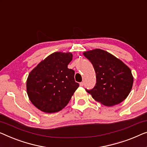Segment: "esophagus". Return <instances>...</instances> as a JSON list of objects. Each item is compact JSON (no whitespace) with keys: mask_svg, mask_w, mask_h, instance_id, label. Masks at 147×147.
I'll list each match as a JSON object with an SVG mask.
<instances>
[{"mask_svg":"<svg viewBox=\"0 0 147 147\" xmlns=\"http://www.w3.org/2000/svg\"><path fill=\"white\" fill-rule=\"evenodd\" d=\"M80 86H84V82H81L80 84Z\"/></svg>","mask_w":147,"mask_h":147,"instance_id":"1","label":"esophagus"}]
</instances>
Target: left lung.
I'll use <instances>...</instances> for the list:
<instances>
[{"instance_id":"1","label":"left lung","mask_w":147,"mask_h":147,"mask_svg":"<svg viewBox=\"0 0 147 147\" xmlns=\"http://www.w3.org/2000/svg\"><path fill=\"white\" fill-rule=\"evenodd\" d=\"M92 63L96 84L87 92L105 106L117 105L127 98L133 84L131 70L119 59L101 49L84 52Z\"/></svg>"}]
</instances>
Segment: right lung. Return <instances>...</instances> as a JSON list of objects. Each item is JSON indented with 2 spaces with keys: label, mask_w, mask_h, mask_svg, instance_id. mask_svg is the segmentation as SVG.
Segmentation results:
<instances>
[{
  "label": "right lung",
  "mask_w": 147,
  "mask_h": 147,
  "mask_svg": "<svg viewBox=\"0 0 147 147\" xmlns=\"http://www.w3.org/2000/svg\"><path fill=\"white\" fill-rule=\"evenodd\" d=\"M71 53L54 52L39 63L29 74L27 94L32 103L42 111L58 112L69 103L78 88L73 69L67 68Z\"/></svg>",
  "instance_id": "add662e5"
}]
</instances>
